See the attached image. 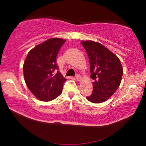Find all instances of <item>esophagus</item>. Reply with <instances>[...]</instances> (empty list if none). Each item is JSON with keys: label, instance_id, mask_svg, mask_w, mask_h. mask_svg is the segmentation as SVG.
Returning <instances> with one entry per match:
<instances>
[{"label": "esophagus", "instance_id": "1", "mask_svg": "<svg viewBox=\"0 0 146 146\" xmlns=\"http://www.w3.org/2000/svg\"><path fill=\"white\" fill-rule=\"evenodd\" d=\"M76 79L77 81L80 82V81H81L82 78H81V76L79 74H77V75H76Z\"/></svg>", "mask_w": 146, "mask_h": 146}]
</instances>
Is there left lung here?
<instances>
[{"label": "left lung", "mask_w": 146, "mask_h": 146, "mask_svg": "<svg viewBox=\"0 0 146 146\" xmlns=\"http://www.w3.org/2000/svg\"><path fill=\"white\" fill-rule=\"evenodd\" d=\"M88 56L90 78L94 80L92 94L88 100L98 104L108 100L121 83L123 68L116 55L99 42L82 40Z\"/></svg>", "instance_id": "obj_1"}]
</instances>
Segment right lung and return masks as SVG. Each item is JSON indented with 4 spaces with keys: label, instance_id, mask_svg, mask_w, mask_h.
<instances>
[{
    "label": "right lung",
    "instance_id": "obj_1",
    "mask_svg": "<svg viewBox=\"0 0 146 146\" xmlns=\"http://www.w3.org/2000/svg\"><path fill=\"white\" fill-rule=\"evenodd\" d=\"M66 40L52 38L29 51L23 65L24 78L30 91L41 101L49 102L61 94L66 80L59 71L56 56Z\"/></svg>",
    "mask_w": 146,
    "mask_h": 146
}]
</instances>
